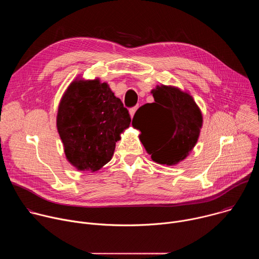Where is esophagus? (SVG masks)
<instances>
[{"label": "esophagus", "mask_w": 259, "mask_h": 259, "mask_svg": "<svg viewBox=\"0 0 259 259\" xmlns=\"http://www.w3.org/2000/svg\"><path fill=\"white\" fill-rule=\"evenodd\" d=\"M137 107H138V106H134V107L130 108V110H129V114H130V117H131V118H133V116H134V114H135V112H136Z\"/></svg>", "instance_id": "1"}]
</instances>
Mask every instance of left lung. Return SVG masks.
Instances as JSON below:
<instances>
[{"mask_svg":"<svg viewBox=\"0 0 259 259\" xmlns=\"http://www.w3.org/2000/svg\"><path fill=\"white\" fill-rule=\"evenodd\" d=\"M155 102L140 106L132 125L152 160L172 166L186 159L196 145L203 125L201 109L190 93L174 86L152 90Z\"/></svg>","mask_w":259,"mask_h":259,"instance_id":"left-lung-1","label":"left lung"}]
</instances>
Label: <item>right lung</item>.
Masks as SVG:
<instances>
[{"label":"right lung","instance_id":"right-lung-1","mask_svg":"<svg viewBox=\"0 0 259 259\" xmlns=\"http://www.w3.org/2000/svg\"><path fill=\"white\" fill-rule=\"evenodd\" d=\"M130 122L121 99L99 79L72 81L61 97L56 118L67 161L79 171L91 172L112 160L116 142Z\"/></svg>","mask_w":259,"mask_h":259}]
</instances>
